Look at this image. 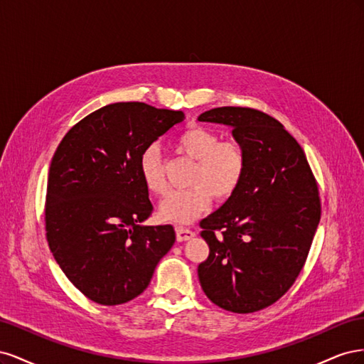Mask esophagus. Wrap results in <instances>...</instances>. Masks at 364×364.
Wrapping results in <instances>:
<instances>
[{
	"mask_svg": "<svg viewBox=\"0 0 364 364\" xmlns=\"http://www.w3.org/2000/svg\"><path fill=\"white\" fill-rule=\"evenodd\" d=\"M176 237H178V241H186L194 237V232L190 229L186 228H182V226H178L176 228Z\"/></svg>",
	"mask_w": 364,
	"mask_h": 364,
	"instance_id": "esophagus-1",
	"label": "esophagus"
}]
</instances>
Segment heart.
I'll list each match as a JSON object with an SVG mask.
<instances>
[{"instance_id": "heart-1", "label": "heart", "mask_w": 364, "mask_h": 364, "mask_svg": "<svg viewBox=\"0 0 364 364\" xmlns=\"http://www.w3.org/2000/svg\"><path fill=\"white\" fill-rule=\"evenodd\" d=\"M176 147L183 155L197 161L190 190L173 191L159 206L164 222L190 225L196 222L213 199L226 200L243 182L246 173V153L240 142L218 141V135L205 127L185 130L176 139ZM139 174L146 188L162 196L167 191L161 153L156 146H147L139 156Z\"/></svg>"}]
</instances>
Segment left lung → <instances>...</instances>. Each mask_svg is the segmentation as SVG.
<instances>
[{"mask_svg": "<svg viewBox=\"0 0 364 364\" xmlns=\"http://www.w3.org/2000/svg\"><path fill=\"white\" fill-rule=\"evenodd\" d=\"M199 121L232 127L246 153L238 190L200 222L208 299L232 313L277 302L304 267L321 220L317 182L302 147L278 119L250 107H215Z\"/></svg>", "mask_w": 364, "mask_h": 364, "instance_id": "8db88e82", "label": "left lung"}]
</instances>
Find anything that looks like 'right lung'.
<instances>
[{
	"label": "right lung",
	"instance_id": "right-lung-1",
	"mask_svg": "<svg viewBox=\"0 0 364 364\" xmlns=\"http://www.w3.org/2000/svg\"><path fill=\"white\" fill-rule=\"evenodd\" d=\"M183 118L182 111L146 103H114L85 117L60 141L48 171L47 241L87 299H135L174 245L171 225H142L153 206L139 156Z\"/></svg>",
	"mask_w": 364,
	"mask_h": 364
}]
</instances>
